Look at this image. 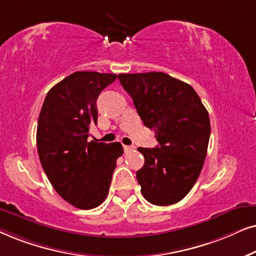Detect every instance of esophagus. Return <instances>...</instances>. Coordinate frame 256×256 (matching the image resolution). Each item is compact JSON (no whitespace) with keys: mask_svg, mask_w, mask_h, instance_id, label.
Listing matches in <instances>:
<instances>
[{"mask_svg":"<svg viewBox=\"0 0 256 256\" xmlns=\"http://www.w3.org/2000/svg\"><path fill=\"white\" fill-rule=\"evenodd\" d=\"M134 146H128V145H124V151L128 153V152H131V151H134Z\"/></svg>","mask_w":256,"mask_h":256,"instance_id":"1","label":"esophagus"}]
</instances>
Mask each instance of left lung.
I'll list each match as a JSON object with an SVG mask.
<instances>
[{"mask_svg":"<svg viewBox=\"0 0 256 256\" xmlns=\"http://www.w3.org/2000/svg\"><path fill=\"white\" fill-rule=\"evenodd\" d=\"M118 80L159 142L154 148H138L145 158L137 171L142 196L153 205H173L202 172L210 134L208 112L190 84L168 74H120Z\"/></svg>","mask_w":256,"mask_h":256,"instance_id":"left-lung-1","label":"left lung"}]
</instances>
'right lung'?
I'll return each instance as SVG.
<instances>
[{
  "label": "right lung",
  "instance_id": "obj_1",
  "mask_svg": "<svg viewBox=\"0 0 256 256\" xmlns=\"http://www.w3.org/2000/svg\"><path fill=\"white\" fill-rule=\"evenodd\" d=\"M114 74L77 71L50 88L37 124V151L51 185L66 202L91 210L104 202L110 188L120 142H88L97 124L96 100Z\"/></svg>",
  "mask_w": 256,
  "mask_h": 256
}]
</instances>
